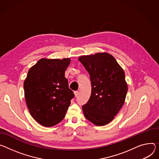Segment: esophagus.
<instances>
[{
  "label": "esophagus",
  "instance_id": "1",
  "mask_svg": "<svg viewBox=\"0 0 159 159\" xmlns=\"http://www.w3.org/2000/svg\"><path fill=\"white\" fill-rule=\"evenodd\" d=\"M79 94V93L78 91H75L74 92V95H75V97H77Z\"/></svg>",
  "mask_w": 159,
  "mask_h": 159
}]
</instances>
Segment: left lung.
<instances>
[{
  "instance_id": "8db88e82",
  "label": "left lung",
  "mask_w": 159,
  "mask_h": 159,
  "mask_svg": "<svg viewBox=\"0 0 159 159\" xmlns=\"http://www.w3.org/2000/svg\"><path fill=\"white\" fill-rule=\"evenodd\" d=\"M78 60L88 71L92 86L88 102L82 106L84 116L96 125H107L125 102V72L115 57L106 52L81 56Z\"/></svg>"
}]
</instances>
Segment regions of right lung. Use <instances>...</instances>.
I'll use <instances>...</instances> for the list:
<instances>
[{
  "instance_id": "right-lung-1",
  "label": "right lung",
  "mask_w": 159,
  "mask_h": 159,
  "mask_svg": "<svg viewBox=\"0 0 159 159\" xmlns=\"http://www.w3.org/2000/svg\"><path fill=\"white\" fill-rule=\"evenodd\" d=\"M70 62V57H44L28 70L23 84L25 101L32 117L43 126L60 123L74 97L65 77Z\"/></svg>"
}]
</instances>
